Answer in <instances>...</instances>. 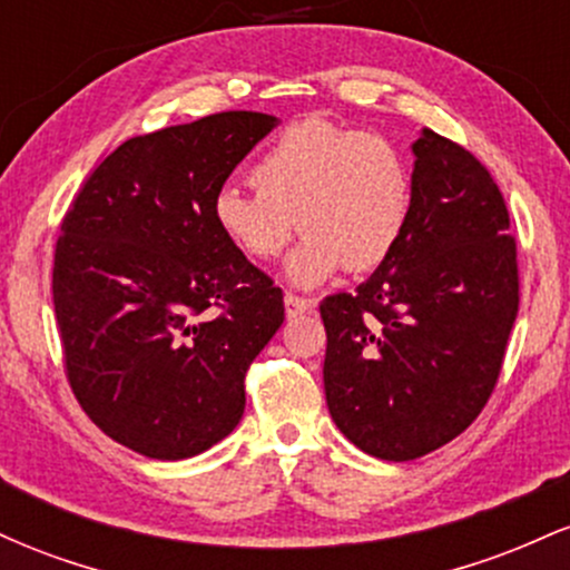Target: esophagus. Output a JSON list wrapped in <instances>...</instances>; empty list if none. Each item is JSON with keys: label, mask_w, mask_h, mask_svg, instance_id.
<instances>
[{"label": "esophagus", "mask_w": 570, "mask_h": 570, "mask_svg": "<svg viewBox=\"0 0 570 570\" xmlns=\"http://www.w3.org/2000/svg\"><path fill=\"white\" fill-rule=\"evenodd\" d=\"M284 305H286V316L294 318V316H303L313 307V299H305V297H297V294H286L284 297Z\"/></svg>", "instance_id": "esophagus-1"}]
</instances>
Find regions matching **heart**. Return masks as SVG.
<instances>
[{
    "instance_id": "b5f03b06",
    "label": "heart",
    "mask_w": 570,
    "mask_h": 570,
    "mask_svg": "<svg viewBox=\"0 0 570 570\" xmlns=\"http://www.w3.org/2000/svg\"><path fill=\"white\" fill-rule=\"evenodd\" d=\"M248 181L254 193L225 187L214 195V222L227 244L257 263L276 259L299 225L307 238L286 267L297 286L322 284L343 265L372 271L410 225V163L381 134L294 122L259 155Z\"/></svg>"
}]
</instances>
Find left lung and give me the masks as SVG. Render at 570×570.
I'll return each instance as SVG.
<instances>
[{
	"mask_svg": "<svg viewBox=\"0 0 570 570\" xmlns=\"http://www.w3.org/2000/svg\"><path fill=\"white\" fill-rule=\"evenodd\" d=\"M412 155V214L394 254L356 292L318 305L326 407L383 461L421 458L472 426L520 307L517 244L493 176L429 128Z\"/></svg>",
	"mask_w": 570,
	"mask_h": 570,
	"instance_id": "8db88e82",
	"label": "left lung"
}]
</instances>
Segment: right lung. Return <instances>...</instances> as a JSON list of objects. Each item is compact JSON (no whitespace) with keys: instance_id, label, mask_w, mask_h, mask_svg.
Returning a JSON list of instances; mask_svg holds the SVG:
<instances>
[{"instance_id":"obj_1","label":"right lung","mask_w":570,"mask_h":570,"mask_svg":"<svg viewBox=\"0 0 570 570\" xmlns=\"http://www.w3.org/2000/svg\"><path fill=\"white\" fill-rule=\"evenodd\" d=\"M278 120L219 112L122 141L61 222L53 305L90 421L134 453L181 461L225 440L284 294L214 222L233 168Z\"/></svg>"}]
</instances>
